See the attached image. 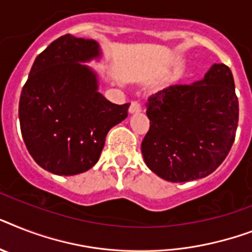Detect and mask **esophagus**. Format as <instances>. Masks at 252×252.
Returning <instances> with one entry per match:
<instances>
[{"instance_id":"1","label":"esophagus","mask_w":252,"mask_h":252,"mask_svg":"<svg viewBox=\"0 0 252 252\" xmlns=\"http://www.w3.org/2000/svg\"><path fill=\"white\" fill-rule=\"evenodd\" d=\"M141 103L138 101H132L129 106V112L130 114H134V112H140L141 111Z\"/></svg>"}]
</instances>
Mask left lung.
Here are the masks:
<instances>
[{
    "label": "left lung",
    "instance_id": "obj_1",
    "mask_svg": "<svg viewBox=\"0 0 252 252\" xmlns=\"http://www.w3.org/2000/svg\"><path fill=\"white\" fill-rule=\"evenodd\" d=\"M150 129L141 151L161 179H203L221 164L236 138L238 98L232 71L214 64L203 80L171 85L147 99Z\"/></svg>",
    "mask_w": 252,
    "mask_h": 252
}]
</instances>
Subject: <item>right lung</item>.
I'll return each mask as SVG.
<instances>
[{"label":"right lung","instance_id":"right-lung-1","mask_svg":"<svg viewBox=\"0 0 252 252\" xmlns=\"http://www.w3.org/2000/svg\"><path fill=\"white\" fill-rule=\"evenodd\" d=\"M97 41L64 34L37 55L19 101L20 130L31 157L59 176L91 169L108 130L128 116L129 103L115 105L98 92L85 62L99 58Z\"/></svg>","mask_w":252,"mask_h":252}]
</instances>
